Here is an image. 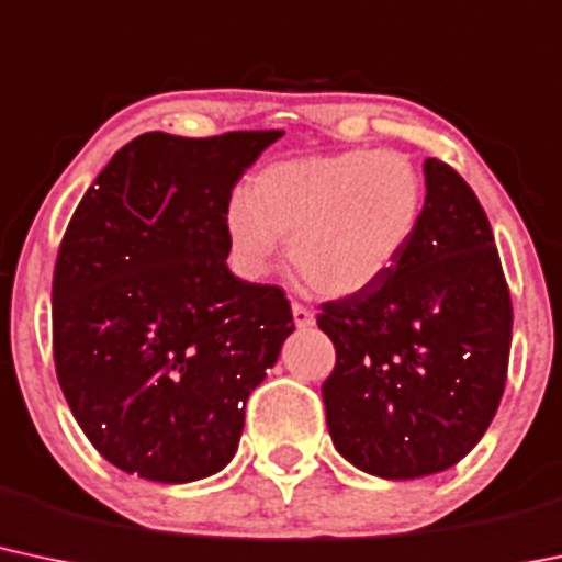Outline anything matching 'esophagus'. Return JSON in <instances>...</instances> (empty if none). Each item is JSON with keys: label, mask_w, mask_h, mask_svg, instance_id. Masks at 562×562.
<instances>
[{"label": "esophagus", "mask_w": 562, "mask_h": 562, "mask_svg": "<svg viewBox=\"0 0 562 562\" xmlns=\"http://www.w3.org/2000/svg\"><path fill=\"white\" fill-rule=\"evenodd\" d=\"M291 310H293V323H295V328H301V330L312 328V325H314V314H312V310H306L304 304H293Z\"/></svg>", "instance_id": "34e87169"}]
</instances>
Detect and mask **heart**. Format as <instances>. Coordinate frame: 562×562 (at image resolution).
I'll use <instances>...</instances> for the list:
<instances>
[{
    "instance_id": "1",
    "label": "heart",
    "mask_w": 562,
    "mask_h": 562,
    "mask_svg": "<svg viewBox=\"0 0 562 562\" xmlns=\"http://www.w3.org/2000/svg\"><path fill=\"white\" fill-rule=\"evenodd\" d=\"M424 213V178L400 151L347 149L280 159L226 211L232 263L245 280L288 258L317 293L344 299L397 267Z\"/></svg>"
}]
</instances>
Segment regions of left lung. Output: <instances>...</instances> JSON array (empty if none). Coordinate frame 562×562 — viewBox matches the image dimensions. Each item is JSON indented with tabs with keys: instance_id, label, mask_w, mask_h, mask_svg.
Masks as SVG:
<instances>
[{
	"instance_id": "left-lung-1",
	"label": "left lung",
	"mask_w": 562,
	"mask_h": 562,
	"mask_svg": "<svg viewBox=\"0 0 562 562\" xmlns=\"http://www.w3.org/2000/svg\"><path fill=\"white\" fill-rule=\"evenodd\" d=\"M422 224L390 274L328 301L336 347L323 384L336 451L384 480L459 464L507 384L512 301L488 215L451 165L424 162Z\"/></svg>"
}]
</instances>
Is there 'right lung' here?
<instances>
[{
  "label": "right lung",
  "instance_id": "obj_1",
  "mask_svg": "<svg viewBox=\"0 0 562 562\" xmlns=\"http://www.w3.org/2000/svg\"><path fill=\"white\" fill-rule=\"evenodd\" d=\"M277 138L144 133L71 215L53 277L55 373L122 472L176 485L224 470L250 392L293 333L280 288L226 267L232 189Z\"/></svg>",
  "mask_w": 562,
  "mask_h": 562
}]
</instances>
